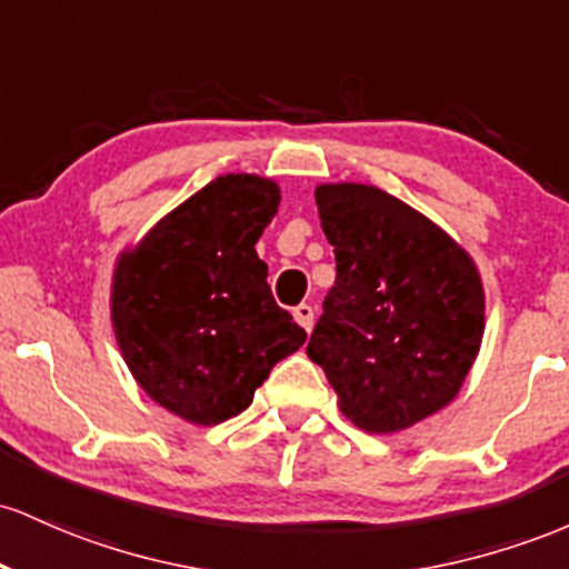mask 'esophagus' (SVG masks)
Segmentation results:
<instances>
[{"instance_id":"obj_1","label":"esophagus","mask_w":569,"mask_h":569,"mask_svg":"<svg viewBox=\"0 0 569 569\" xmlns=\"http://www.w3.org/2000/svg\"><path fill=\"white\" fill-rule=\"evenodd\" d=\"M292 317L298 319V325H301V328L306 330V333H309V330L315 328V309H311L309 303L296 306V309H292Z\"/></svg>"}]
</instances>
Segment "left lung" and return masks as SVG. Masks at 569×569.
Wrapping results in <instances>:
<instances>
[{"mask_svg": "<svg viewBox=\"0 0 569 569\" xmlns=\"http://www.w3.org/2000/svg\"><path fill=\"white\" fill-rule=\"evenodd\" d=\"M336 284L306 355L366 432H398L457 398L483 336V287L468 252L373 184L315 190Z\"/></svg>", "mask_w": 569, "mask_h": 569, "instance_id": "1", "label": "left lung"}]
</instances>
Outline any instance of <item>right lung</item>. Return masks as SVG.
<instances>
[{"mask_svg":"<svg viewBox=\"0 0 569 569\" xmlns=\"http://www.w3.org/2000/svg\"><path fill=\"white\" fill-rule=\"evenodd\" d=\"M277 209V182L222 174L114 266L110 306L126 366L184 422L241 413L271 368L303 347L306 330L273 301L254 252Z\"/></svg>","mask_w":569,"mask_h":569,"instance_id":"obj_1","label":"right lung"}]
</instances>
